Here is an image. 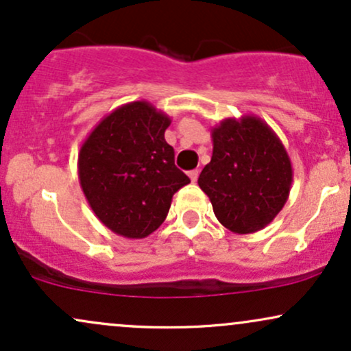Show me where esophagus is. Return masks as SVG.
Returning <instances> with one entry per match:
<instances>
[{
    "mask_svg": "<svg viewBox=\"0 0 351 351\" xmlns=\"http://www.w3.org/2000/svg\"><path fill=\"white\" fill-rule=\"evenodd\" d=\"M188 176H189V180L193 181V183H195L196 180H198V176H199V171L198 170H191L188 173Z\"/></svg>",
    "mask_w": 351,
    "mask_h": 351,
    "instance_id": "esophagus-1",
    "label": "esophagus"
}]
</instances>
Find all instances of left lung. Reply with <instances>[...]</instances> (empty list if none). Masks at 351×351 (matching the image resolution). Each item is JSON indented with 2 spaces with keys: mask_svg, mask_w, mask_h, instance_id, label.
Listing matches in <instances>:
<instances>
[{
  "mask_svg": "<svg viewBox=\"0 0 351 351\" xmlns=\"http://www.w3.org/2000/svg\"><path fill=\"white\" fill-rule=\"evenodd\" d=\"M211 162L198 184L221 224L252 234L272 223L287 203L293 171L276 132L256 115L224 119L211 130Z\"/></svg>",
  "mask_w": 351,
  "mask_h": 351,
  "instance_id": "left-lung-1",
  "label": "left lung"
}]
</instances>
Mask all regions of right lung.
I'll return each instance as SVG.
<instances>
[{"label":"right lung","mask_w":351,"mask_h":351,"mask_svg":"<svg viewBox=\"0 0 351 351\" xmlns=\"http://www.w3.org/2000/svg\"><path fill=\"white\" fill-rule=\"evenodd\" d=\"M171 119L147 100L117 107L80 147L77 173L88 206L104 226L127 239L156 231L173 195L189 183L165 140Z\"/></svg>","instance_id":"1"}]
</instances>
